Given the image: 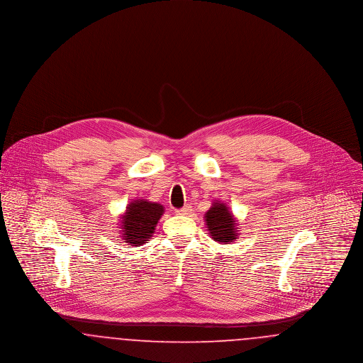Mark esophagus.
Instances as JSON below:
<instances>
[{
	"instance_id": "obj_1",
	"label": "esophagus",
	"mask_w": 363,
	"mask_h": 363,
	"mask_svg": "<svg viewBox=\"0 0 363 363\" xmlns=\"http://www.w3.org/2000/svg\"><path fill=\"white\" fill-rule=\"evenodd\" d=\"M190 211H191V208L189 206H185V207L181 208V209H177V213L178 215H189Z\"/></svg>"
}]
</instances>
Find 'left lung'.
Returning <instances> with one entry per match:
<instances>
[{
	"mask_svg": "<svg viewBox=\"0 0 363 363\" xmlns=\"http://www.w3.org/2000/svg\"><path fill=\"white\" fill-rule=\"evenodd\" d=\"M206 223L212 240L219 243H228L238 238L237 222L225 203L213 201L206 213Z\"/></svg>",
	"mask_w": 363,
	"mask_h": 363,
	"instance_id": "left-lung-1",
	"label": "left lung"
}]
</instances>
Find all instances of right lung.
I'll return each mask as SVG.
<instances>
[{"mask_svg": "<svg viewBox=\"0 0 363 363\" xmlns=\"http://www.w3.org/2000/svg\"><path fill=\"white\" fill-rule=\"evenodd\" d=\"M163 212L164 208L157 203H151L144 199L130 201L121 218L122 240L132 246L144 245L150 241Z\"/></svg>", "mask_w": 363, "mask_h": 363, "instance_id": "obj_1", "label": "right lung"}]
</instances>
